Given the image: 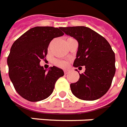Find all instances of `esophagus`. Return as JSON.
I'll use <instances>...</instances> for the list:
<instances>
[{"instance_id":"obj_1","label":"esophagus","mask_w":127,"mask_h":127,"mask_svg":"<svg viewBox=\"0 0 127 127\" xmlns=\"http://www.w3.org/2000/svg\"><path fill=\"white\" fill-rule=\"evenodd\" d=\"M68 72H69V70H64V73H65V74H68Z\"/></svg>"}]
</instances>
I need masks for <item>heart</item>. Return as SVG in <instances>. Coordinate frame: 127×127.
Returning <instances> with one entry per match:
<instances>
[{
    "label": "heart",
    "instance_id": "1",
    "mask_svg": "<svg viewBox=\"0 0 127 127\" xmlns=\"http://www.w3.org/2000/svg\"><path fill=\"white\" fill-rule=\"evenodd\" d=\"M55 64L57 65H58L59 67H65V65H67V63L65 61H63V60H56L55 62Z\"/></svg>",
    "mask_w": 127,
    "mask_h": 127
}]
</instances>
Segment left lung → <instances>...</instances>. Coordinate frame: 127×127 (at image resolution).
<instances>
[{"label":"left lung","instance_id":"left-lung-1","mask_svg":"<svg viewBox=\"0 0 127 127\" xmlns=\"http://www.w3.org/2000/svg\"><path fill=\"white\" fill-rule=\"evenodd\" d=\"M62 29L79 43L73 65L85 66V72L79 74V81L70 84L72 94L84 100L98 99L107 92L116 72L115 53L111 46L100 34L86 27Z\"/></svg>","mask_w":127,"mask_h":127}]
</instances>
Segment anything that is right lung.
<instances>
[{
  "instance_id": "1",
  "label": "right lung",
  "mask_w": 127,
  "mask_h": 127,
  "mask_svg": "<svg viewBox=\"0 0 127 127\" xmlns=\"http://www.w3.org/2000/svg\"><path fill=\"white\" fill-rule=\"evenodd\" d=\"M62 29L33 27L16 39L11 48L7 57L9 76L16 92L29 101L48 98L57 79L64 75V71L56 66L46 71L39 64L46 57L51 40L64 34Z\"/></svg>"
}]
</instances>
